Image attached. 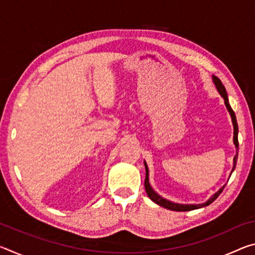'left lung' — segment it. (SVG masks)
I'll return each instance as SVG.
<instances>
[{
	"label": "left lung",
	"mask_w": 255,
	"mask_h": 255,
	"mask_svg": "<svg viewBox=\"0 0 255 255\" xmlns=\"http://www.w3.org/2000/svg\"><path fill=\"white\" fill-rule=\"evenodd\" d=\"M213 80H214L215 84H216V88H217L219 93H221V96L224 98V100H225V105H226V108H227L228 112H230V114H231L232 122H233V126H234V144H235V146H236V148L239 149V139H237V132H239V127H237L236 117H235L234 111H233V109H232L231 106H230V102H228L226 89H225V86L223 85L222 81L219 80L218 77L214 76ZM236 161H237V155L234 157V167H233V171H234V169H235ZM145 170H146V178H145V181H144V184H145L146 193H147V196L149 197V199L153 200V201L155 202V204H157L158 206L164 207V208L170 209V210H173V211H190V210L199 209V208H202V207L208 206V205L211 204V202H214L216 199H217L218 196L221 195V193L223 192L224 188H225V185H224L223 188L219 189L218 191L216 192L215 195H214L213 197H211L208 201L205 202V204H200V205H180V204H174V202H171V201H169V200L164 199V198H162L161 196H158L157 193L154 191V190L152 189V187H150V185H149V182H148V167H147V165H146V163H145Z\"/></svg>",
	"instance_id": "obj_1"
}]
</instances>
